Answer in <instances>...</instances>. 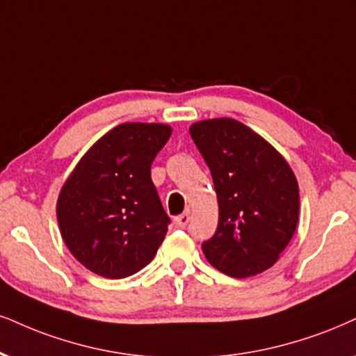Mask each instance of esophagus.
I'll return each instance as SVG.
<instances>
[{"instance_id":"esophagus-1","label":"esophagus","mask_w":356,"mask_h":356,"mask_svg":"<svg viewBox=\"0 0 356 356\" xmlns=\"http://www.w3.org/2000/svg\"><path fill=\"white\" fill-rule=\"evenodd\" d=\"M190 221H191V214L190 213H183V214H179V216H177V218L173 219L175 226L179 227V229L186 227L188 222H190Z\"/></svg>"}]
</instances>
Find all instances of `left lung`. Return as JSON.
I'll list each match as a JSON object with an SVG mask.
<instances>
[{
    "label": "left lung",
    "mask_w": 356,
    "mask_h": 356,
    "mask_svg": "<svg viewBox=\"0 0 356 356\" xmlns=\"http://www.w3.org/2000/svg\"><path fill=\"white\" fill-rule=\"evenodd\" d=\"M211 171L219 221L201 244L209 264L231 277L256 275L275 264L299 221V185L272 145L234 118L190 127Z\"/></svg>",
    "instance_id": "obj_1"
}]
</instances>
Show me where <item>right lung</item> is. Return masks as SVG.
Here are the masks:
<instances>
[{
    "label": "right lung",
    "mask_w": 356,
    "mask_h": 356,
    "mask_svg": "<svg viewBox=\"0 0 356 356\" xmlns=\"http://www.w3.org/2000/svg\"><path fill=\"white\" fill-rule=\"evenodd\" d=\"M171 129L122 124L82 156L57 200V222L72 256L107 279L135 274L163 243L170 218L152 181V163Z\"/></svg>",
    "instance_id": "obj_1"
}]
</instances>
